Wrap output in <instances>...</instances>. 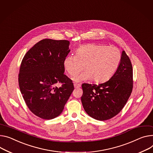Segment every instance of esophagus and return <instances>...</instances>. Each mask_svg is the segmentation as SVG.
Masks as SVG:
<instances>
[{
    "mask_svg": "<svg viewBox=\"0 0 153 153\" xmlns=\"http://www.w3.org/2000/svg\"><path fill=\"white\" fill-rule=\"evenodd\" d=\"M74 87H75V88H80L81 87V85H79V84H74Z\"/></svg>",
    "mask_w": 153,
    "mask_h": 153,
    "instance_id": "obj_1",
    "label": "esophagus"
}]
</instances>
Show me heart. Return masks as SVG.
Returning <instances> with one entry per match:
<instances>
[{"label": "heart", "instance_id": "b5f03b06", "mask_svg": "<svg viewBox=\"0 0 153 153\" xmlns=\"http://www.w3.org/2000/svg\"><path fill=\"white\" fill-rule=\"evenodd\" d=\"M121 60L120 51L114 46L88 44L80 46L76 55H68L64 60V67L70 76H75L85 68V71L74 80L81 82L92 79L101 83L110 79Z\"/></svg>", "mask_w": 153, "mask_h": 153}]
</instances>
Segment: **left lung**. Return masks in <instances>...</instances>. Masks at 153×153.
I'll list each match as a JSON object with an SVG mask.
<instances>
[{"mask_svg": "<svg viewBox=\"0 0 153 153\" xmlns=\"http://www.w3.org/2000/svg\"><path fill=\"white\" fill-rule=\"evenodd\" d=\"M133 88V71L130 59L124 51L116 71L103 83L82 85L81 100L87 114L92 118L105 121L112 118L123 108Z\"/></svg>", "mask_w": 153, "mask_h": 153, "instance_id": "1", "label": "left lung"}]
</instances>
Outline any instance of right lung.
I'll use <instances>...</instances> for the list:
<instances>
[{"label":"right lung","mask_w":153,"mask_h":153,"mask_svg":"<svg viewBox=\"0 0 153 153\" xmlns=\"http://www.w3.org/2000/svg\"><path fill=\"white\" fill-rule=\"evenodd\" d=\"M70 42L43 39L23 57L19 86L29 110L44 120L60 115L72 93V81L64 75V60L70 51ZM62 83L60 88L55 85Z\"/></svg>","instance_id":"obj_1"}]
</instances>
